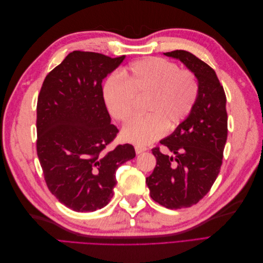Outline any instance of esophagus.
<instances>
[{"label":"esophagus","mask_w":263,"mask_h":263,"mask_svg":"<svg viewBox=\"0 0 263 263\" xmlns=\"http://www.w3.org/2000/svg\"><path fill=\"white\" fill-rule=\"evenodd\" d=\"M135 150H136V154L139 155V154H141V153H144V151L148 150V148H147V147H144V146H136V147H135Z\"/></svg>","instance_id":"1"}]
</instances>
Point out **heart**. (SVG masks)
<instances>
[{"label": "heart", "instance_id": "obj_1", "mask_svg": "<svg viewBox=\"0 0 263 263\" xmlns=\"http://www.w3.org/2000/svg\"><path fill=\"white\" fill-rule=\"evenodd\" d=\"M200 85L190 70H181L166 59L150 57L133 62L121 74L109 76L103 85L108 113L125 122L135 105V97H148L146 116L134 117L122 130L124 140L144 146L161 138L166 127L174 128L189 117L196 104Z\"/></svg>", "mask_w": 263, "mask_h": 263}]
</instances>
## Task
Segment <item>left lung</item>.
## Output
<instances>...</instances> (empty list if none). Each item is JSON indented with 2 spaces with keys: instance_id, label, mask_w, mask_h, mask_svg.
I'll use <instances>...</instances> for the list:
<instances>
[{
  "instance_id": "obj_1",
  "label": "left lung",
  "mask_w": 263,
  "mask_h": 263,
  "mask_svg": "<svg viewBox=\"0 0 263 263\" xmlns=\"http://www.w3.org/2000/svg\"><path fill=\"white\" fill-rule=\"evenodd\" d=\"M163 54L179 59L195 74L200 93L189 117L153 149L157 164L146 179L153 200L166 209L190 208L209 193L216 180L227 140L226 94L215 71L193 53Z\"/></svg>"
}]
</instances>
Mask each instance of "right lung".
<instances>
[{"instance_id": "add662e5", "label": "right lung", "mask_w": 263, "mask_h": 263, "mask_svg": "<svg viewBox=\"0 0 263 263\" xmlns=\"http://www.w3.org/2000/svg\"><path fill=\"white\" fill-rule=\"evenodd\" d=\"M125 59L76 50L47 74L37 101V156L46 184L76 212H94L113 197L119 165L135 158L132 145L105 151L117 127L102 81Z\"/></svg>"}]
</instances>
